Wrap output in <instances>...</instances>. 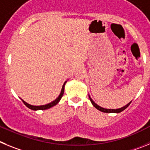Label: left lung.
Here are the masks:
<instances>
[{"mask_svg": "<svg viewBox=\"0 0 150 150\" xmlns=\"http://www.w3.org/2000/svg\"><path fill=\"white\" fill-rule=\"evenodd\" d=\"M90 100L96 108L98 109V110H100V111L104 112V113H120V112H122V110H125V109L126 108H127L131 103L130 102V103H129L128 105H126L125 106H124V107L121 108H119V109H105V108H101L100 106H98V105H96V104L92 100V98H90Z\"/></svg>", "mask_w": 150, "mask_h": 150, "instance_id": "8db88e82", "label": "left lung"}]
</instances>
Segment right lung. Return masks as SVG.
I'll list each match as a JSON object with an SVG mask.
<instances>
[{
  "instance_id": "1",
  "label": "right lung",
  "mask_w": 150,
  "mask_h": 150,
  "mask_svg": "<svg viewBox=\"0 0 150 150\" xmlns=\"http://www.w3.org/2000/svg\"><path fill=\"white\" fill-rule=\"evenodd\" d=\"M65 83H66V82H65V83H64V84L63 85V87H62L61 93H60V96H59L57 97V98L54 101V102H51V103L48 104V105H41V106H33V105H29V104L26 103V102H25V101H23L22 99H21V100H22L23 103L25 104V105H26V106L28 108L31 109V110H46V109H48V108H52V107H53V106H54V105H56L59 102H60V99H61L62 96H63V93H64V86H65Z\"/></svg>"
}]
</instances>
